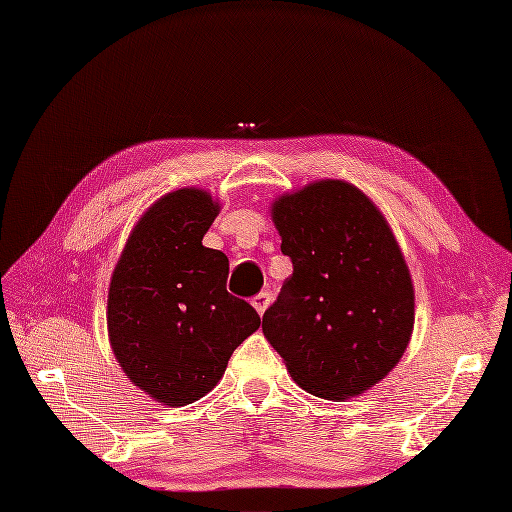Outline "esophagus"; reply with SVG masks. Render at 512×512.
I'll use <instances>...</instances> for the list:
<instances>
[{
    "label": "esophagus",
    "mask_w": 512,
    "mask_h": 512,
    "mask_svg": "<svg viewBox=\"0 0 512 512\" xmlns=\"http://www.w3.org/2000/svg\"><path fill=\"white\" fill-rule=\"evenodd\" d=\"M269 303H271V294L269 292H258L256 297L252 299V305L256 307V312L262 316L265 314V309L269 307Z\"/></svg>",
    "instance_id": "esophagus-1"
}]
</instances>
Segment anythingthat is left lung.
I'll list each match as a JSON object with an SVG mask.
<instances>
[{
  "mask_svg": "<svg viewBox=\"0 0 512 512\" xmlns=\"http://www.w3.org/2000/svg\"><path fill=\"white\" fill-rule=\"evenodd\" d=\"M292 275L262 331L301 389L354 397L399 363L414 327V290L389 224L344 181H318L273 205Z\"/></svg>",
  "mask_w": 512,
  "mask_h": 512,
  "instance_id": "left-lung-1",
  "label": "left lung"
}]
</instances>
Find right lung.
<instances>
[{
    "instance_id": "1",
    "label": "right lung",
    "mask_w": 512,
    "mask_h": 512,
    "mask_svg": "<svg viewBox=\"0 0 512 512\" xmlns=\"http://www.w3.org/2000/svg\"><path fill=\"white\" fill-rule=\"evenodd\" d=\"M218 211L203 190L160 198L132 230L108 288L117 361L164 406L207 395L230 354L260 327L256 309L226 290V254L203 245Z\"/></svg>"
}]
</instances>
